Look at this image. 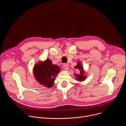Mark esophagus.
I'll list each match as a JSON object with an SVG mask.
<instances>
[{
  "instance_id": "esophagus-1",
  "label": "esophagus",
  "mask_w": 126,
  "mask_h": 126,
  "mask_svg": "<svg viewBox=\"0 0 126 126\" xmlns=\"http://www.w3.org/2000/svg\"><path fill=\"white\" fill-rule=\"evenodd\" d=\"M63 68L65 70H68L69 69V66L67 64H64L63 65Z\"/></svg>"
}]
</instances>
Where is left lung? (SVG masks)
Listing matches in <instances>:
<instances>
[{"mask_svg": "<svg viewBox=\"0 0 126 126\" xmlns=\"http://www.w3.org/2000/svg\"><path fill=\"white\" fill-rule=\"evenodd\" d=\"M75 68L77 69L80 71L79 74H75L76 80L79 82H82L85 80L87 78V76L85 75V72L84 71L83 67L82 66L81 63L80 61L78 62L77 65L75 66Z\"/></svg>", "mask_w": 126, "mask_h": 126, "instance_id": "left-lung-1", "label": "left lung"}]
</instances>
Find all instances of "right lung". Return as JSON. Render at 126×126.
<instances>
[{
  "mask_svg": "<svg viewBox=\"0 0 126 126\" xmlns=\"http://www.w3.org/2000/svg\"><path fill=\"white\" fill-rule=\"evenodd\" d=\"M60 71V68L52 64V61L49 59L44 61H39L34 65L33 69L35 79L41 85L49 88L53 86L55 78Z\"/></svg>",
  "mask_w": 126,
  "mask_h": 126,
  "instance_id": "1",
  "label": "right lung"
}]
</instances>
